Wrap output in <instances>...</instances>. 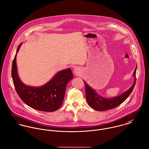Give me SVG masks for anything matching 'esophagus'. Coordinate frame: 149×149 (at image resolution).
<instances>
[{
    "instance_id": "34e87169",
    "label": "esophagus",
    "mask_w": 149,
    "mask_h": 149,
    "mask_svg": "<svg viewBox=\"0 0 149 149\" xmlns=\"http://www.w3.org/2000/svg\"><path fill=\"white\" fill-rule=\"evenodd\" d=\"M74 73H79V70H78V69L75 68V69H74Z\"/></svg>"
}]
</instances>
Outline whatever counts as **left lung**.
Here are the masks:
<instances>
[{"mask_svg": "<svg viewBox=\"0 0 149 149\" xmlns=\"http://www.w3.org/2000/svg\"><path fill=\"white\" fill-rule=\"evenodd\" d=\"M136 68L137 66H136L133 74L135 78V81L133 85L127 91H125L121 95L112 98L107 99L100 96L94 89L91 88V87L89 86L86 81H84V83L86 85V100L89 106L97 111H104L114 109L122 103L129 97L134 90L136 83Z\"/></svg>", "mask_w": 149, "mask_h": 149, "instance_id": "left-lung-1", "label": "left lung"}]
</instances>
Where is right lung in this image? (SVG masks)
Wrapping results in <instances>:
<instances>
[{
    "label": "right lung",
    "instance_id": "add662e5",
    "mask_svg": "<svg viewBox=\"0 0 149 149\" xmlns=\"http://www.w3.org/2000/svg\"><path fill=\"white\" fill-rule=\"evenodd\" d=\"M21 43L18 46L17 53ZM17 54L12 63L11 76L15 90L21 100L28 106L36 110L52 112L61 106L67 84L73 79L70 68L58 72L46 84L33 87L24 84L18 77L16 63Z\"/></svg>",
    "mask_w": 149,
    "mask_h": 149
}]
</instances>
